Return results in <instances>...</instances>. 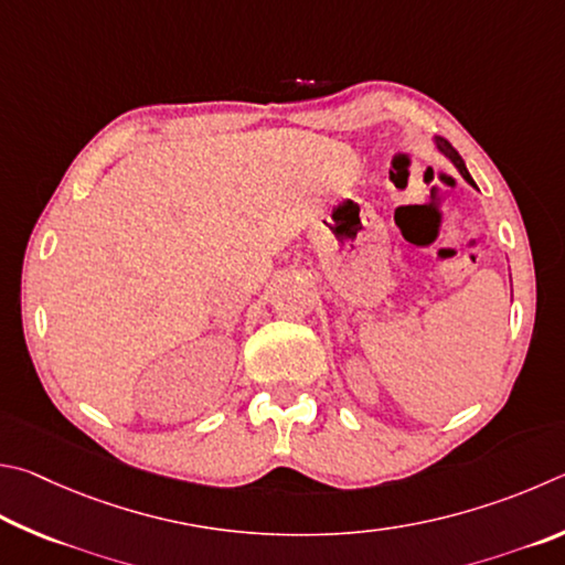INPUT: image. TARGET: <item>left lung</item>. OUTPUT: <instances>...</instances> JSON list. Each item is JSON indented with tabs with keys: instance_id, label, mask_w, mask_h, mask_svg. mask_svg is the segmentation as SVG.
I'll use <instances>...</instances> for the list:
<instances>
[{
	"instance_id": "1",
	"label": "left lung",
	"mask_w": 565,
	"mask_h": 565,
	"mask_svg": "<svg viewBox=\"0 0 565 565\" xmlns=\"http://www.w3.org/2000/svg\"><path fill=\"white\" fill-rule=\"evenodd\" d=\"M437 148H439V151H441L444 156H447V158H449V161H451L454 166H457V168H459V173H461L463 178H467V181H469L471 185H477V183H473V181H471V175H469V171H467V166H463V161H461V156H459L457 151H454V146H451L449 141H444V138H439V136H437Z\"/></svg>"
}]
</instances>
